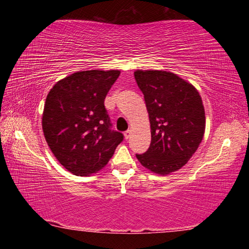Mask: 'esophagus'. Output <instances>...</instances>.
Segmentation results:
<instances>
[{
    "label": "esophagus",
    "instance_id": "1",
    "mask_svg": "<svg viewBox=\"0 0 249 249\" xmlns=\"http://www.w3.org/2000/svg\"><path fill=\"white\" fill-rule=\"evenodd\" d=\"M130 133H132V130H130V129H127V130H126V132L124 133V136H125L126 140H127V138H129Z\"/></svg>",
    "mask_w": 249,
    "mask_h": 249
}]
</instances>
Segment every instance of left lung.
<instances>
[{"label": "left lung", "instance_id": "obj_1", "mask_svg": "<svg viewBox=\"0 0 249 249\" xmlns=\"http://www.w3.org/2000/svg\"><path fill=\"white\" fill-rule=\"evenodd\" d=\"M135 80L144 94L150 122L148 150L138 161L157 175L182 168L203 140L205 112L191 83L165 70H136Z\"/></svg>", "mask_w": 249, "mask_h": 249}]
</instances>
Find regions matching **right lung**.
<instances>
[{"label": "right lung", "mask_w": 249, "mask_h": 249, "mask_svg": "<svg viewBox=\"0 0 249 249\" xmlns=\"http://www.w3.org/2000/svg\"><path fill=\"white\" fill-rule=\"evenodd\" d=\"M120 70L78 71L59 80L46 98L43 132L54 157L75 176L107 166L123 134L111 130L104 100Z\"/></svg>", "instance_id": "1"}]
</instances>
